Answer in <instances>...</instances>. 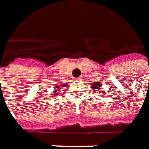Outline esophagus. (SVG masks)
<instances>
[{
	"instance_id": "1",
	"label": "esophagus",
	"mask_w": 149,
	"mask_h": 149,
	"mask_svg": "<svg viewBox=\"0 0 149 149\" xmlns=\"http://www.w3.org/2000/svg\"><path fill=\"white\" fill-rule=\"evenodd\" d=\"M82 77H81H81H77V81H81V80H82Z\"/></svg>"
}]
</instances>
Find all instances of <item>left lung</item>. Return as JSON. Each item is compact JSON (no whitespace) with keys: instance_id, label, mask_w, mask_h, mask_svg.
<instances>
[{"instance_id":"8db88e82","label":"left lung","mask_w":149,"mask_h":149,"mask_svg":"<svg viewBox=\"0 0 149 149\" xmlns=\"http://www.w3.org/2000/svg\"><path fill=\"white\" fill-rule=\"evenodd\" d=\"M91 86L92 89H94L95 91L98 92V95H100V94L101 93V91H103L104 89H102V86H101V84H100V81H94V82L91 83Z\"/></svg>"}]
</instances>
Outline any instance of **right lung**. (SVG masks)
<instances>
[{"label": "right lung", "instance_id": "right-lung-1", "mask_svg": "<svg viewBox=\"0 0 149 149\" xmlns=\"http://www.w3.org/2000/svg\"><path fill=\"white\" fill-rule=\"evenodd\" d=\"M62 87H63V86H63V85H61ZM60 88H59V86H58V84L57 86H55V87H54V95H56L58 93H57V90H59Z\"/></svg>", "mask_w": 149, "mask_h": 149}]
</instances>
